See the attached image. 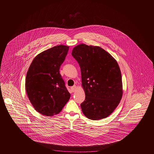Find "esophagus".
Instances as JSON below:
<instances>
[{"instance_id":"esophagus-1","label":"esophagus","mask_w":154,"mask_h":154,"mask_svg":"<svg viewBox=\"0 0 154 154\" xmlns=\"http://www.w3.org/2000/svg\"><path fill=\"white\" fill-rule=\"evenodd\" d=\"M76 90H77V87H76L75 85H74L73 86L71 87V90H72L73 92H75Z\"/></svg>"}]
</instances>
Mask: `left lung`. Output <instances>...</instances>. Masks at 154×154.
Instances as JSON below:
<instances>
[{
  "label": "left lung",
  "mask_w": 154,
  "mask_h": 154,
  "mask_svg": "<svg viewBox=\"0 0 154 154\" xmlns=\"http://www.w3.org/2000/svg\"><path fill=\"white\" fill-rule=\"evenodd\" d=\"M72 55L79 64L85 99L81 104L84 115L98 120L109 116L123 94L121 70L117 61L100 47L79 44Z\"/></svg>",
  "instance_id": "obj_1"
}]
</instances>
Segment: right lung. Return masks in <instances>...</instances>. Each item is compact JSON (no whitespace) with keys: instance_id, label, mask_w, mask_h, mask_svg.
<instances>
[{"instance_id":"obj_1","label":"right lung","mask_w":154,"mask_h":154,"mask_svg":"<svg viewBox=\"0 0 154 154\" xmlns=\"http://www.w3.org/2000/svg\"><path fill=\"white\" fill-rule=\"evenodd\" d=\"M69 47L60 45L41 52L29 68L25 79L26 93L34 108L42 115L59 113L70 99L59 72Z\"/></svg>"}]
</instances>
